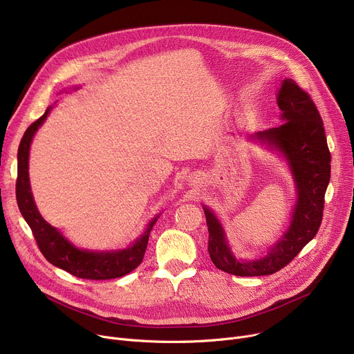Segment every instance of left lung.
Returning <instances> with one entry per match:
<instances>
[{"label": "left lung", "instance_id": "8db88e82", "mask_svg": "<svg viewBox=\"0 0 354 354\" xmlns=\"http://www.w3.org/2000/svg\"><path fill=\"white\" fill-rule=\"evenodd\" d=\"M282 124L257 131L251 139L277 151L295 181L296 204L286 231L262 258L238 259L212 209L203 205L208 227V252L214 265L236 277L272 275L286 266L319 231L324 193L330 180V151L323 120L310 96L293 79H283L277 95Z\"/></svg>", "mask_w": 354, "mask_h": 354}]
</instances>
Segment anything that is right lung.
<instances>
[{
    "label": "right lung",
    "mask_w": 354,
    "mask_h": 354,
    "mask_svg": "<svg viewBox=\"0 0 354 354\" xmlns=\"http://www.w3.org/2000/svg\"><path fill=\"white\" fill-rule=\"evenodd\" d=\"M52 106L46 112L25 130L18 147V177H17V203L26 224L30 225L38 248L48 262L55 265L71 275L82 279H115L127 275L143 261L149 235L158 215L147 224L146 231L131 245L113 251L80 250L66 239L61 231L52 227L39 214L30 184V149L37 130L46 120Z\"/></svg>",
    "instance_id": "obj_1"
}]
</instances>
